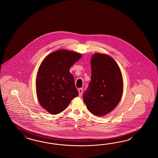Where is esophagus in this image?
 I'll return each mask as SVG.
<instances>
[{"label":"esophagus","mask_w":158,"mask_h":158,"mask_svg":"<svg viewBox=\"0 0 158 158\" xmlns=\"http://www.w3.org/2000/svg\"><path fill=\"white\" fill-rule=\"evenodd\" d=\"M78 92H79V96H80L82 95V92H83V88H79L78 89Z\"/></svg>","instance_id":"34e87169"}]
</instances>
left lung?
Returning <instances> with one entry per match:
<instances>
[{"mask_svg": "<svg viewBox=\"0 0 158 158\" xmlns=\"http://www.w3.org/2000/svg\"><path fill=\"white\" fill-rule=\"evenodd\" d=\"M90 64L91 80L83 100L90 113L104 116L113 111L121 99L122 73L114 59L107 55H93Z\"/></svg>", "mask_w": 158, "mask_h": 158, "instance_id": "8db88e82", "label": "left lung"}]
</instances>
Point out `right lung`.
Listing matches in <instances>:
<instances>
[{
    "instance_id": "1",
    "label": "right lung",
    "mask_w": 158,
    "mask_h": 158,
    "mask_svg": "<svg viewBox=\"0 0 158 158\" xmlns=\"http://www.w3.org/2000/svg\"><path fill=\"white\" fill-rule=\"evenodd\" d=\"M81 56L76 52L58 50L41 63L36 76V94L41 106L51 114L62 112L78 95L69 70Z\"/></svg>"
}]
</instances>
